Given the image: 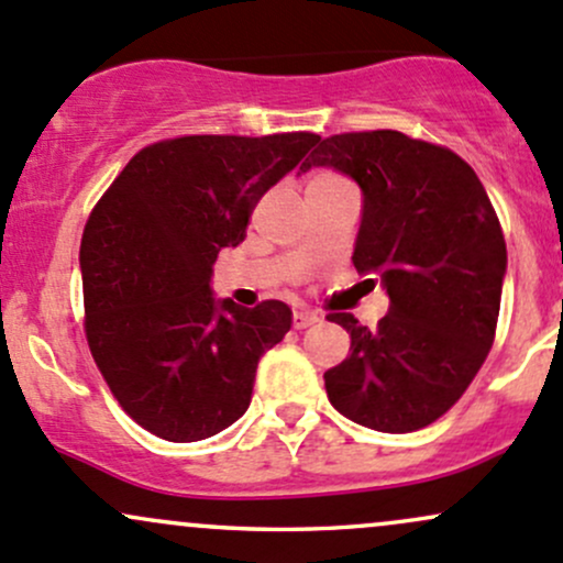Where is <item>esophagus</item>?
Returning a JSON list of instances; mask_svg holds the SVG:
<instances>
[{
	"instance_id": "34e87169",
	"label": "esophagus",
	"mask_w": 563,
	"mask_h": 563,
	"mask_svg": "<svg viewBox=\"0 0 563 563\" xmlns=\"http://www.w3.org/2000/svg\"><path fill=\"white\" fill-rule=\"evenodd\" d=\"M312 323H318L316 312H310V310L294 312V329H307V327H312Z\"/></svg>"
}]
</instances>
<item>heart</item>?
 Wrapping results in <instances>:
<instances>
[{"label":"heart","instance_id":"b5f03b06","mask_svg":"<svg viewBox=\"0 0 563 563\" xmlns=\"http://www.w3.org/2000/svg\"><path fill=\"white\" fill-rule=\"evenodd\" d=\"M316 180H342V177H336V175H329V173H327V175H318Z\"/></svg>","mask_w":563,"mask_h":563}]
</instances>
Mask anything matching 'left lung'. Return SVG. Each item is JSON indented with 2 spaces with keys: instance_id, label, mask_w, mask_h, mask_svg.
<instances>
[{
  "instance_id": "left-lung-1",
  "label": "left lung",
  "mask_w": 563,
  "mask_h": 563,
  "mask_svg": "<svg viewBox=\"0 0 563 563\" xmlns=\"http://www.w3.org/2000/svg\"><path fill=\"white\" fill-rule=\"evenodd\" d=\"M310 167L361 186L353 266L390 299L377 329L327 316L351 334L347 358L323 375L329 401L366 429H423L464 396L494 345L507 272L494 205L451 147L390 129L321 140L301 173Z\"/></svg>"
}]
</instances>
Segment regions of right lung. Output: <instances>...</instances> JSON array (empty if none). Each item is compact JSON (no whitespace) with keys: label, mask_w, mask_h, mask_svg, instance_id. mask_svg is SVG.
Listing matches in <instances>:
<instances>
[{"label":"right lung","mask_w":563,"mask_h":563,"mask_svg":"<svg viewBox=\"0 0 563 563\" xmlns=\"http://www.w3.org/2000/svg\"><path fill=\"white\" fill-rule=\"evenodd\" d=\"M321 140L312 132L188 134L142 147L88 216L80 242L86 340L118 405L169 442L218 434L251 405L258 358L291 310L212 299L221 247Z\"/></svg>","instance_id":"obj_1"}]
</instances>
